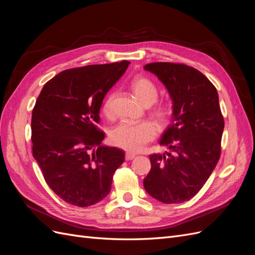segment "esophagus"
Listing matches in <instances>:
<instances>
[{"instance_id": "1", "label": "esophagus", "mask_w": 255, "mask_h": 255, "mask_svg": "<svg viewBox=\"0 0 255 255\" xmlns=\"http://www.w3.org/2000/svg\"><path fill=\"white\" fill-rule=\"evenodd\" d=\"M136 157V154L133 152H127L126 153V159L127 160H132Z\"/></svg>"}]
</instances>
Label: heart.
Masks as SVG:
<instances>
[{
    "instance_id": "1",
    "label": "heart",
    "mask_w": 255,
    "mask_h": 255,
    "mask_svg": "<svg viewBox=\"0 0 255 255\" xmlns=\"http://www.w3.org/2000/svg\"><path fill=\"white\" fill-rule=\"evenodd\" d=\"M132 90L134 95L143 106L149 107L156 102L158 90L151 80L137 76L132 81ZM115 94H111L105 99L102 106V112L105 116L112 114L113 100ZM169 110L166 105H157L153 110V116L158 122L166 121ZM156 135V128L150 122H141L137 125L121 122L110 130V140L113 144L128 151H139L151 141Z\"/></svg>"
}]
</instances>
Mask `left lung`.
Returning <instances> with one entry per match:
<instances>
[{"label": "left lung", "mask_w": 255, "mask_h": 255, "mask_svg": "<svg viewBox=\"0 0 255 255\" xmlns=\"http://www.w3.org/2000/svg\"><path fill=\"white\" fill-rule=\"evenodd\" d=\"M143 69L157 76L172 101L171 125L159 140L171 153L151 154L143 187L159 202L188 201L203 187L220 157L225 121L217 89L186 65L152 63Z\"/></svg>", "instance_id": "8db88e82"}]
</instances>
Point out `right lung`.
<instances>
[{
	"label": "right lung",
	"instance_id": "right-lung-1",
	"mask_svg": "<svg viewBox=\"0 0 255 255\" xmlns=\"http://www.w3.org/2000/svg\"><path fill=\"white\" fill-rule=\"evenodd\" d=\"M129 61L69 69L44 84L32 114L33 156L44 180L69 204L94 205L110 194L126 153L102 144L97 125L110 89Z\"/></svg>",
	"mask_w": 255,
	"mask_h": 255
}]
</instances>
